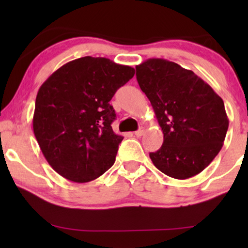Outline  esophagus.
Instances as JSON below:
<instances>
[{
    "mask_svg": "<svg viewBox=\"0 0 248 248\" xmlns=\"http://www.w3.org/2000/svg\"><path fill=\"white\" fill-rule=\"evenodd\" d=\"M143 133H144V130H143V127H141L140 130H138L137 132H135V135H137V137L139 138V137H142V135H143Z\"/></svg>",
    "mask_w": 248,
    "mask_h": 248,
    "instance_id": "1",
    "label": "esophagus"
}]
</instances>
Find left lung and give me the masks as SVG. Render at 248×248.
Masks as SVG:
<instances>
[{"mask_svg":"<svg viewBox=\"0 0 248 248\" xmlns=\"http://www.w3.org/2000/svg\"><path fill=\"white\" fill-rule=\"evenodd\" d=\"M137 80L164 133L150 158L169 177L186 179L208 167L221 150L228 116L221 97L191 70L164 59L135 66Z\"/></svg>","mask_w":248,"mask_h":248,"instance_id":"obj_1","label":"left lung"}]
</instances>
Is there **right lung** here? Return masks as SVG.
I'll use <instances>...</instances> for the list:
<instances>
[{
	"instance_id": "obj_1",
	"label": "right lung",
	"mask_w": 248,
	"mask_h": 248,
	"mask_svg": "<svg viewBox=\"0 0 248 248\" xmlns=\"http://www.w3.org/2000/svg\"><path fill=\"white\" fill-rule=\"evenodd\" d=\"M134 73L106 57L84 56L64 64L40 86L33 133L57 174L87 183L114 165L123 137L111 128L116 114L109 101Z\"/></svg>"
}]
</instances>
